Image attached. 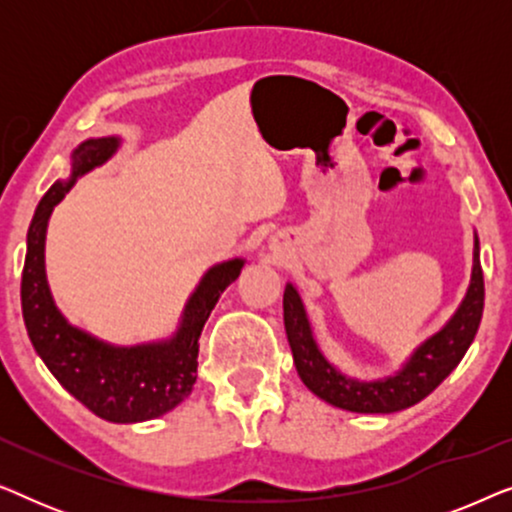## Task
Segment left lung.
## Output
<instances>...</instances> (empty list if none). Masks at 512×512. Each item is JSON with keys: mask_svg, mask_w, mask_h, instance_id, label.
<instances>
[{"mask_svg": "<svg viewBox=\"0 0 512 512\" xmlns=\"http://www.w3.org/2000/svg\"><path fill=\"white\" fill-rule=\"evenodd\" d=\"M485 307V279H482L480 247L475 240L473 277L464 303L438 335L424 342L408 366L391 380L356 382L340 375L317 349L310 321L300 303L298 291L289 284L284 291V328L289 338L293 363L305 387L335 408L352 412H396L410 408L431 394L464 359L466 349L478 333Z\"/></svg>", "mask_w": 512, "mask_h": 512, "instance_id": "8db88e82", "label": "left lung"}]
</instances>
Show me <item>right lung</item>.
Segmentation results:
<instances>
[{
    "instance_id": "right-lung-1",
    "label": "right lung",
    "mask_w": 512,
    "mask_h": 512,
    "mask_svg": "<svg viewBox=\"0 0 512 512\" xmlns=\"http://www.w3.org/2000/svg\"><path fill=\"white\" fill-rule=\"evenodd\" d=\"M118 139H88L74 151L72 179L55 181L41 198L27 230L20 282L23 319L34 349L62 387L107 422L130 424L165 415L191 394L198 373L202 326L226 286L240 275L242 261L216 265L188 300L177 338L163 345L109 347L72 328L55 310L44 272V240L53 207L79 174L93 170L116 151Z\"/></svg>"
}]
</instances>
